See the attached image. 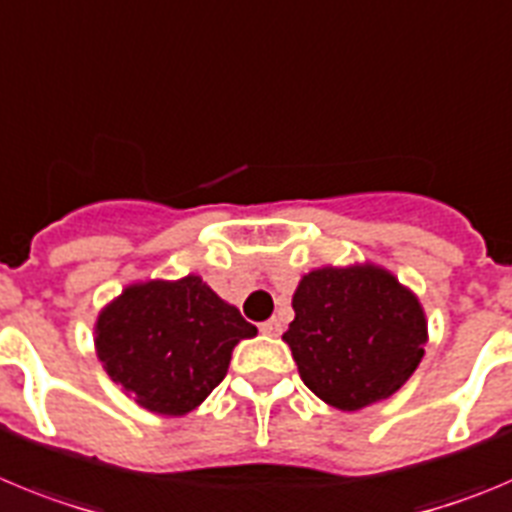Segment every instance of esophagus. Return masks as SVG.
Wrapping results in <instances>:
<instances>
[{
  "label": "esophagus",
  "instance_id": "34e87169",
  "mask_svg": "<svg viewBox=\"0 0 512 512\" xmlns=\"http://www.w3.org/2000/svg\"><path fill=\"white\" fill-rule=\"evenodd\" d=\"M260 331L265 336H278L283 329H280V321L278 319H270V321H265V324H260Z\"/></svg>",
  "mask_w": 512,
  "mask_h": 512
}]
</instances>
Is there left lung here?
I'll list each match as a JSON object with an SVG mask.
<instances>
[{
	"label": "left lung",
	"mask_w": 512,
	"mask_h": 512,
	"mask_svg": "<svg viewBox=\"0 0 512 512\" xmlns=\"http://www.w3.org/2000/svg\"><path fill=\"white\" fill-rule=\"evenodd\" d=\"M283 342L313 395L339 411L388 400L421 365L428 321L408 285L375 262L308 270Z\"/></svg>",
	"instance_id": "1"
}]
</instances>
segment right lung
Instances as JSON below:
<instances>
[{
  "label": "right lung",
  "instance_id": "obj_1",
  "mask_svg": "<svg viewBox=\"0 0 512 512\" xmlns=\"http://www.w3.org/2000/svg\"><path fill=\"white\" fill-rule=\"evenodd\" d=\"M252 336L239 308L193 273L130 283L94 321L107 375L158 416L196 411L227 375L234 347Z\"/></svg>",
  "mask_w": 512,
  "mask_h": 512
}]
</instances>
